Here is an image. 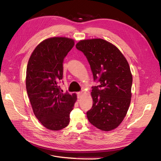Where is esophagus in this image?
I'll list each match as a JSON object with an SVG mask.
<instances>
[{
  "mask_svg": "<svg viewBox=\"0 0 161 161\" xmlns=\"http://www.w3.org/2000/svg\"><path fill=\"white\" fill-rule=\"evenodd\" d=\"M77 95H78V98H81L82 97V96H83V92H78Z\"/></svg>",
  "mask_w": 161,
  "mask_h": 161,
  "instance_id": "1",
  "label": "esophagus"
}]
</instances>
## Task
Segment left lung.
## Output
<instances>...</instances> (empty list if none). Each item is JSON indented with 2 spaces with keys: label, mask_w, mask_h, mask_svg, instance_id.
Returning <instances> with one entry per match:
<instances>
[{
  "label": "left lung",
  "mask_w": 161,
  "mask_h": 161,
  "mask_svg": "<svg viewBox=\"0 0 161 161\" xmlns=\"http://www.w3.org/2000/svg\"><path fill=\"white\" fill-rule=\"evenodd\" d=\"M86 57L95 81L92 106L87 112L89 121L104 131L120 125L131 100L132 75L126 59L116 46L100 38L83 40L75 46Z\"/></svg>",
  "instance_id": "1"
}]
</instances>
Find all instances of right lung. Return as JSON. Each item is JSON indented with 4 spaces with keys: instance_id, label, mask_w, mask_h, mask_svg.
<instances>
[{
    "instance_id": "1",
    "label": "right lung",
    "mask_w": 161,
    "mask_h": 161,
    "mask_svg": "<svg viewBox=\"0 0 161 161\" xmlns=\"http://www.w3.org/2000/svg\"><path fill=\"white\" fill-rule=\"evenodd\" d=\"M74 46L71 38H47L36 47L28 62L26 88L33 112L52 130H61L69 124L77 99L75 93H63L58 86L63 79L64 58Z\"/></svg>"
}]
</instances>
